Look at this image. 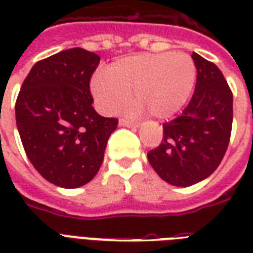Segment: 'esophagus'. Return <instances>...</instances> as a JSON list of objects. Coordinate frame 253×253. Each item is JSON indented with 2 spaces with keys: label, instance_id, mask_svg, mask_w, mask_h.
<instances>
[{
  "label": "esophagus",
  "instance_id": "34e87169",
  "mask_svg": "<svg viewBox=\"0 0 253 253\" xmlns=\"http://www.w3.org/2000/svg\"><path fill=\"white\" fill-rule=\"evenodd\" d=\"M119 125L126 127H139L138 122H132V121H127V119H121V121H119Z\"/></svg>",
  "mask_w": 253,
  "mask_h": 253
}]
</instances>
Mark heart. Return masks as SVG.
Returning a JSON list of instances; mask_svg holds the SVG:
<instances>
[{
  "label": "heart",
  "mask_w": 253,
  "mask_h": 253,
  "mask_svg": "<svg viewBox=\"0 0 253 253\" xmlns=\"http://www.w3.org/2000/svg\"><path fill=\"white\" fill-rule=\"evenodd\" d=\"M197 69L186 53H144L126 57L111 65L107 73H97L91 80V93L103 113H113L130 99L134 114L150 111L164 119L180 111L188 102L196 84Z\"/></svg>",
  "instance_id": "obj_1"
}]
</instances>
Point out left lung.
I'll return each mask as SVG.
<instances>
[{
    "label": "left lung",
    "instance_id": "8db88e82",
    "mask_svg": "<svg viewBox=\"0 0 253 253\" xmlns=\"http://www.w3.org/2000/svg\"><path fill=\"white\" fill-rule=\"evenodd\" d=\"M197 83L182 114L163 125L160 146L147 154L163 180L190 186L208 178L222 162L232 127V91L214 63L193 52Z\"/></svg>",
    "mask_w": 253,
    "mask_h": 253
}]
</instances>
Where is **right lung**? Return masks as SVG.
Masks as SVG:
<instances>
[{
    "label": "right lung",
    "mask_w": 253,
    "mask_h": 253,
    "mask_svg": "<svg viewBox=\"0 0 253 253\" xmlns=\"http://www.w3.org/2000/svg\"><path fill=\"white\" fill-rule=\"evenodd\" d=\"M99 56L71 48L38 61L22 84L15 119L27 158L51 184L75 189L99 170L118 125L91 106L90 77Z\"/></svg>",
    "instance_id": "right-lung-1"
}]
</instances>
